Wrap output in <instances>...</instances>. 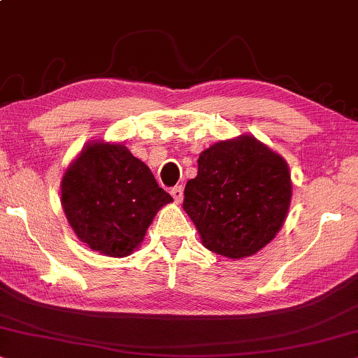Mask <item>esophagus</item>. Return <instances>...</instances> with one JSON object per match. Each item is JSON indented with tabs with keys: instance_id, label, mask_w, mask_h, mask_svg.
<instances>
[{
	"instance_id": "obj_1",
	"label": "esophagus",
	"mask_w": 358,
	"mask_h": 358,
	"mask_svg": "<svg viewBox=\"0 0 358 358\" xmlns=\"http://www.w3.org/2000/svg\"><path fill=\"white\" fill-rule=\"evenodd\" d=\"M171 196H173V199L176 203H182L183 201V187H175L171 188L170 192Z\"/></svg>"
}]
</instances>
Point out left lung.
<instances>
[{
    "label": "left lung",
    "instance_id": "obj_1",
    "mask_svg": "<svg viewBox=\"0 0 358 358\" xmlns=\"http://www.w3.org/2000/svg\"><path fill=\"white\" fill-rule=\"evenodd\" d=\"M288 164L254 136L219 141L199 154L185 187L183 209L203 245L239 260L275 239L292 203Z\"/></svg>",
    "mask_w": 358,
    "mask_h": 358
}]
</instances>
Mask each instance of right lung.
<instances>
[{"label":"right lung","instance_id":"1","mask_svg":"<svg viewBox=\"0 0 358 358\" xmlns=\"http://www.w3.org/2000/svg\"><path fill=\"white\" fill-rule=\"evenodd\" d=\"M60 201L70 227L90 249L127 257L173 198L122 142L92 141L62 176Z\"/></svg>","mask_w":358,"mask_h":358}]
</instances>
